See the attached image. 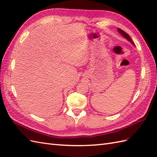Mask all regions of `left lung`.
Here are the masks:
<instances>
[{"mask_svg": "<svg viewBox=\"0 0 157 157\" xmlns=\"http://www.w3.org/2000/svg\"><path fill=\"white\" fill-rule=\"evenodd\" d=\"M117 31H118V33H119L124 38H125L127 40H128V41L129 42L132 44V46L135 47V44L133 43V42H132V40H131V38H130L129 36H128L126 33H124V32L123 30H122L121 29H117Z\"/></svg>", "mask_w": 157, "mask_h": 157, "instance_id": "8db88e82", "label": "left lung"}]
</instances>
